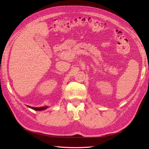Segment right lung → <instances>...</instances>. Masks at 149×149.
<instances>
[{
	"instance_id": "obj_1",
	"label": "right lung",
	"mask_w": 149,
	"mask_h": 149,
	"mask_svg": "<svg viewBox=\"0 0 149 149\" xmlns=\"http://www.w3.org/2000/svg\"><path fill=\"white\" fill-rule=\"evenodd\" d=\"M27 107L31 108V109H33V110H35V111H42V110L46 109H47V108H48V106L40 107H30V106H27Z\"/></svg>"
}]
</instances>
